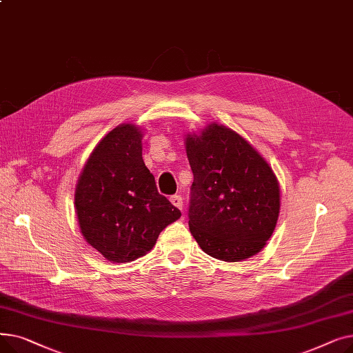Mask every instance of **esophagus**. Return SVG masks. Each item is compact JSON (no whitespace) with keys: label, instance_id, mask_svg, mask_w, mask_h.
<instances>
[{"label":"esophagus","instance_id":"34e87169","mask_svg":"<svg viewBox=\"0 0 353 353\" xmlns=\"http://www.w3.org/2000/svg\"><path fill=\"white\" fill-rule=\"evenodd\" d=\"M170 201L173 203V205H174L176 208H179L180 210H183V199H181L180 194H173V196L170 197Z\"/></svg>","mask_w":353,"mask_h":353}]
</instances>
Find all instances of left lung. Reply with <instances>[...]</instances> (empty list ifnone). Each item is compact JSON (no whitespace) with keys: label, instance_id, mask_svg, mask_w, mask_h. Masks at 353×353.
<instances>
[{"label":"left lung","instance_id":"left-lung-1","mask_svg":"<svg viewBox=\"0 0 353 353\" xmlns=\"http://www.w3.org/2000/svg\"><path fill=\"white\" fill-rule=\"evenodd\" d=\"M193 172L189 228L203 252L239 262L261 252L281 209L279 184L254 148L233 130L212 124L186 137Z\"/></svg>","mask_w":353,"mask_h":353}]
</instances>
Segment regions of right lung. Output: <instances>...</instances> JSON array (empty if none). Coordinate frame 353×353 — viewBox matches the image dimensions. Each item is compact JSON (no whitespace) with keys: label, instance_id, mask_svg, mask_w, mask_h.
<instances>
[{"label":"right lung","instance_id":"obj_1","mask_svg":"<svg viewBox=\"0 0 353 353\" xmlns=\"http://www.w3.org/2000/svg\"><path fill=\"white\" fill-rule=\"evenodd\" d=\"M141 137L133 124L111 130L91 153L76 189L81 233L111 262L145 254L160 232L181 216L159 193L143 161Z\"/></svg>","mask_w":353,"mask_h":353}]
</instances>
